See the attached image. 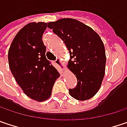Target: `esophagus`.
Instances as JSON below:
<instances>
[{
  "mask_svg": "<svg viewBox=\"0 0 127 127\" xmlns=\"http://www.w3.org/2000/svg\"><path fill=\"white\" fill-rule=\"evenodd\" d=\"M55 63L57 64V65H58L59 66V67L63 71L67 70V67H66V65H65V64L64 62L62 61V60H60V58H58L57 60L56 61H55Z\"/></svg>",
  "mask_w": 127,
  "mask_h": 127,
  "instance_id": "1",
  "label": "esophagus"
}]
</instances>
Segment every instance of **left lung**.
Wrapping results in <instances>:
<instances>
[{
	"instance_id": "1",
	"label": "left lung",
	"mask_w": 127,
	"mask_h": 127,
	"mask_svg": "<svg viewBox=\"0 0 127 127\" xmlns=\"http://www.w3.org/2000/svg\"><path fill=\"white\" fill-rule=\"evenodd\" d=\"M47 27L64 42L70 52L67 67L78 80L76 87L69 89L70 95L78 101L91 98L99 91L105 75L106 57L101 37L74 19L49 22Z\"/></svg>"
}]
</instances>
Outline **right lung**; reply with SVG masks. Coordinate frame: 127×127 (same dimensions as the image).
<instances>
[{
	"label": "right lung",
	"mask_w": 127,
	"mask_h": 127,
	"mask_svg": "<svg viewBox=\"0 0 127 127\" xmlns=\"http://www.w3.org/2000/svg\"><path fill=\"white\" fill-rule=\"evenodd\" d=\"M47 23L32 22L15 36L8 49V64L12 74L28 97L42 102L52 95L60 74L45 56L42 35Z\"/></svg>",
	"instance_id": "1"
}]
</instances>
